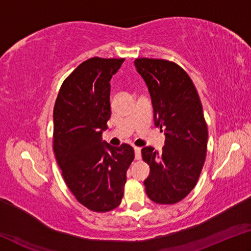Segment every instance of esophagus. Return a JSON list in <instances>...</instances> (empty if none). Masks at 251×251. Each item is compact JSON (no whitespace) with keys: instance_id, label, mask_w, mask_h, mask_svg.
I'll use <instances>...</instances> for the list:
<instances>
[{"instance_id":"esophagus-1","label":"esophagus","mask_w":251,"mask_h":251,"mask_svg":"<svg viewBox=\"0 0 251 251\" xmlns=\"http://www.w3.org/2000/svg\"><path fill=\"white\" fill-rule=\"evenodd\" d=\"M134 151H135V159H141L142 158V148L141 147H134Z\"/></svg>"}]
</instances>
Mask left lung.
<instances>
[{"mask_svg": "<svg viewBox=\"0 0 251 251\" xmlns=\"http://www.w3.org/2000/svg\"><path fill=\"white\" fill-rule=\"evenodd\" d=\"M134 64L148 87L155 126L165 134L160 152L151 146L142 150L151 168L144 180L146 194L157 203H176L196 186L205 163L208 130L202 106L193 80L175 63L144 57Z\"/></svg>", "mask_w": 251, "mask_h": 251, "instance_id": "1", "label": "left lung"}]
</instances>
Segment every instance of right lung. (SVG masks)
Segmentation results:
<instances>
[{
  "label": "right lung",
  "instance_id": "1",
  "mask_svg": "<svg viewBox=\"0 0 251 251\" xmlns=\"http://www.w3.org/2000/svg\"><path fill=\"white\" fill-rule=\"evenodd\" d=\"M124 58L93 57L63 82L54 106L53 150L75 198L97 212L110 211L124 195L133 147L101 141L110 118L109 80Z\"/></svg>",
  "mask_w": 251,
  "mask_h": 251
}]
</instances>
